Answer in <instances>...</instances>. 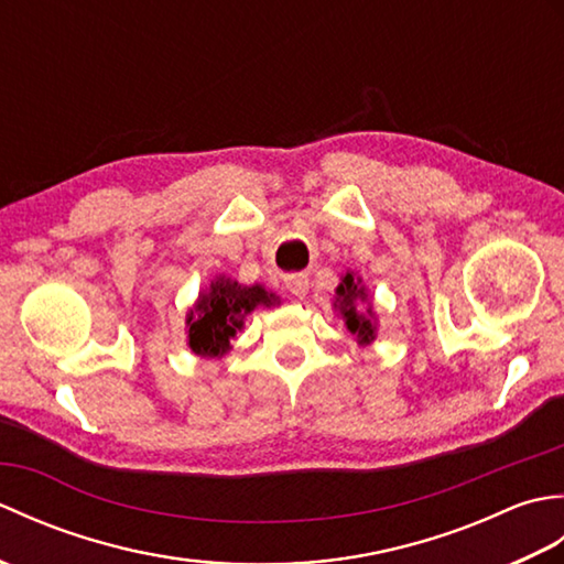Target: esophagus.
<instances>
[{"label": "esophagus", "mask_w": 564, "mask_h": 564, "mask_svg": "<svg viewBox=\"0 0 564 564\" xmlns=\"http://www.w3.org/2000/svg\"><path fill=\"white\" fill-rule=\"evenodd\" d=\"M285 289H289V293L295 295V297H305L307 291H310L307 273H291V275H285Z\"/></svg>", "instance_id": "34e87169"}]
</instances>
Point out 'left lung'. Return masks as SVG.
Masks as SVG:
<instances>
[{"label":"left lung","mask_w":564,"mask_h":564,"mask_svg":"<svg viewBox=\"0 0 564 564\" xmlns=\"http://www.w3.org/2000/svg\"><path fill=\"white\" fill-rule=\"evenodd\" d=\"M337 295H339L337 297L339 310H341V315L346 319V327H349V332L358 334V339H361L364 344L373 341L376 327H373V322H370V315H373V313H370V307L366 310V313H356V301L358 303L366 301V293H364L361 281H356L351 273H346L344 279H341V283H339Z\"/></svg>","instance_id":"8db88e82"}]
</instances>
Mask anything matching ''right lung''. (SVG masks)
<instances>
[{
  "mask_svg": "<svg viewBox=\"0 0 564 564\" xmlns=\"http://www.w3.org/2000/svg\"><path fill=\"white\" fill-rule=\"evenodd\" d=\"M257 305H273V295L261 285H239L220 275L210 283V291L198 297L196 310H191L188 346L198 356H223Z\"/></svg>",
  "mask_w": 564,
  "mask_h": 564,
  "instance_id": "right-lung-1",
  "label": "right lung"
}]
</instances>
